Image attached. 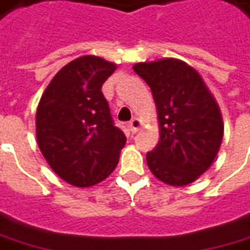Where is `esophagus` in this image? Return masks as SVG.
Here are the masks:
<instances>
[{
    "label": "esophagus",
    "instance_id": "esophagus-1",
    "mask_svg": "<svg viewBox=\"0 0 250 250\" xmlns=\"http://www.w3.org/2000/svg\"><path fill=\"white\" fill-rule=\"evenodd\" d=\"M129 130L132 132V133H136L137 130L140 129V126H142V122H140V120H137V118H133L132 121L129 122Z\"/></svg>",
    "mask_w": 250,
    "mask_h": 250
}]
</instances>
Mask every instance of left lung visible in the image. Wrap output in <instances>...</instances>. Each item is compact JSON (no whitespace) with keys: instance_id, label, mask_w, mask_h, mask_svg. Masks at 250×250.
Listing matches in <instances>:
<instances>
[{"instance_id":"obj_1","label":"left lung","mask_w":250,"mask_h":250,"mask_svg":"<svg viewBox=\"0 0 250 250\" xmlns=\"http://www.w3.org/2000/svg\"><path fill=\"white\" fill-rule=\"evenodd\" d=\"M157 105L160 142L147 152L158 180L182 187L204 175L222 146V113L198 71L179 59L136 63Z\"/></svg>"}]
</instances>
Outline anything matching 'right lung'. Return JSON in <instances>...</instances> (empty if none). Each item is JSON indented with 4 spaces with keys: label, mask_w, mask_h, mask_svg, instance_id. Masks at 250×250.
<instances>
[{
    "label": "right lung",
    "mask_w": 250,
    "mask_h": 250,
    "mask_svg": "<svg viewBox=\"0 0 250 250\" xmlns=\"http://www.w3.org/2000/svg\"><path fill=\"white\" fill-rule=\"evenodd\" d=\"M115 68V63L93 55L77 58L59 70L38 103V147L53 172L75 187L103 182L126 143L102 93Z\"/></svg>",
    "instance_id": "add662e5"
}]
</instances>
